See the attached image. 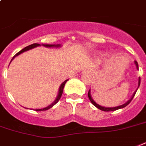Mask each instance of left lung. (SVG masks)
Masks as SVG:
<instances>
[{"label":"left lung","instance_id":"obj_1","mask_svg":"<svg viewBox=\"0 0 146 146\" xmlns=\"http://www.w3.org/2000/svg\"><path fill=\"white\" fill-rule=\"evenodd\" d=\"M135 64H136V68L138 69L139 70V66H138V63H137V61L136 60H135ZM139 85H140V77H139V83H138V88L139 86ZM137 91V90H136ZM136 91L134 92L133 96H132V98H130V99L128 101V102H127V103H125V104H122V105H120V106H118V107H114V108H104V107H102L100 106V105H98V104H96V102H94L93 99L91 97V95H90V90L89 91V93H88V96H89V100H90V102H92V104H93L94 106H96L97 108L100 109V110H102V111H116V110H118V109H120V108H125V107L127 106V105H128V104L131 102L132 99L133 98V97L135 96V94H136Z\"/></svg>","mask_w":146,"mask_h":146}]
</instances>
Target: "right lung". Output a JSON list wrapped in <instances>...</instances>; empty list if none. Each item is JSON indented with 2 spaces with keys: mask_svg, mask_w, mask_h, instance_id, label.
<instances>
[{
  "mask_svg": "<svg viewBox=\"0 0 146 146\" xmlns=\"http://www.w3.org/2000/svg\"><path fill=\"white\" fill-rule=\"evenodd\" d=\"M40 44H38V43H35V44H30V45H29V46L26 47V48H24L23 49H22L20 51H19V52L17 53V54H16L13 56V57L12 58V60L16 56H17V55H19V54H21V53L24 52V51H26V50H29V49H32L33 48H35V47H37V46H39ZM44 46L45 47H58L60 46V44H43ZM11 62V61H10ZM66 81H67V80H65L63 83L61 84V86H60V89H59V92H58V95H57V98L55 99V101L54 102H53L52 104H50L49 106L46 107V108H42V109H35V111H47V110H48L49 108H52L54 105L55 104H57V102H58V101L60 100V97H61L62 96V94H63V90H64V85H65V83L66 82Z\"/></svg>",
  "mask_w": 146,
  "mask_h": 146,
  "instance_id": "add662e5",
  "label": "right lung"
}]
</instances>
